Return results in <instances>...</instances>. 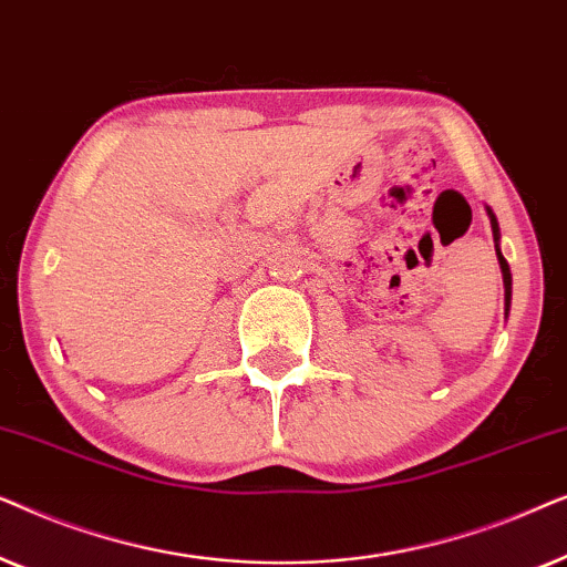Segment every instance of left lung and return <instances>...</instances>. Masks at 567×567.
<instances>
[{"mask_svg":"<svg viewBox=\"0 0 567 567\" xmlns=\"http://www.w3.org/2000/svg\"><path fill=\"white\" fill-rule=\"evenodd\" d=\"M487 214H491V224H493V237H495V252H498V262H501V270H503V286H506V309L511 305V270H508V262L503 258L501 250H498V239H501V231H498V221H495V214L487 208Z\"/></svg>","mask_w":567,"mask_h":567,"instance_id":"left-lung-1","label":"left lung"}]
</instances>
